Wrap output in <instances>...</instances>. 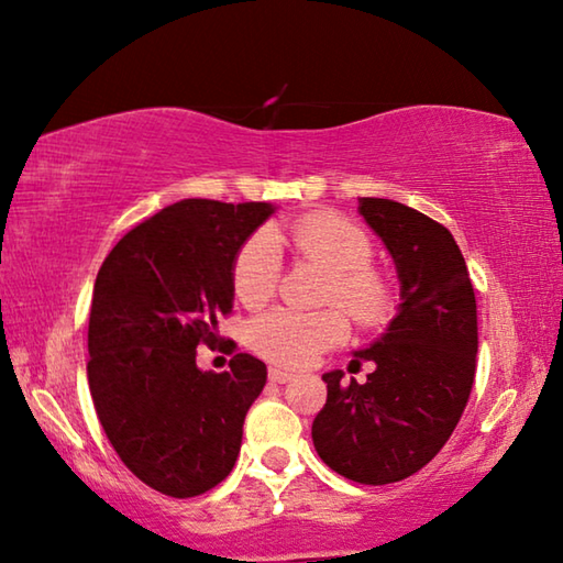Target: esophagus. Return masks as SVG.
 <instances>
[{
  "label": "esophagus",
  "instance_id": "obj_1",
  "mask_svg": "<svg viewBox=\"0 0 563 563\" xmlns=\"http://www.w3.org/2000/svg\"><path fill=\"white\" fill-rule=\"evenodd\" d=\"M268 377H271V383H275V385H285V383H290V379H292V373H288V369H280V367H271Z\"/></svg>",
  "mask_w": 563,
  "mask_h": 563
}]
</instances>
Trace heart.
<instances>
[{
  "label": "heart",
  "instance_id": "heart-1",
  "mask_svg": "<svg viewBox=\"0 0 563 563\" xmlns=\"http://www.w3.org/2000/svg\"><path fill=\"white\" fill-rule=\"evenodd\" d=\"M285 241H290L305 265L328 275L322 300L338 302L362 325H375L387 316L389 288L383 275L369 268L373 241L357 225L328 213L302 218L288 231L273 228L247 238L233 263V290L245 308H261L278 288L280 245ZM345 335L347 322L338 310L295 312L278 308L253 320L251 347L278 365L302 367Z\"/></svg>",
  "mask_w": 563,
  "mask_h": 563
}]
</instances>
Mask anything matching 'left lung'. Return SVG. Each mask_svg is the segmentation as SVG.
Returning <instances> with one entry per match:
<instances>
[{"label":"left lung","mask_w":563,"mask_h":563,"mask_svg":"<svg viewBox=\"0 0 563 563\" xmlns=\"http://www.w3.org/2000/svg\"><path fill=\"white\" fill-rule=\"evenodd\" d=\"M360 216L387 247L399 305L383 335L352 352L375 365L367 383L322 375L328 402L312 444L332 472L360 484L407 479L450 440L476 360V300L452 233L389 198H360Z\"/></svg>","instance_id":"1"}]
</instances>
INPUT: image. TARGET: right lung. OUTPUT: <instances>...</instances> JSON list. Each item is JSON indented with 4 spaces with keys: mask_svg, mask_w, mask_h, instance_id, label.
<instances>
[{
    "mask_svg": "<svg viewBox=\"0 0 563 563\" xmlns=\"http://www.w3.org/2000/svg\"><path fill=\"white\" fill-rule=\"evenodd\" d=\"M273 203L184 198L107 255L89 316V389L121 462L166 497H198L231 474L268 369L238 352L228 373L196 365L233 308L235 255Z\"/></svg>",
    "mask_w": 563,
    "mask_h": 563,
    "instance_id": "add662e5",
    "label": "right lung"
}]
</instances>
